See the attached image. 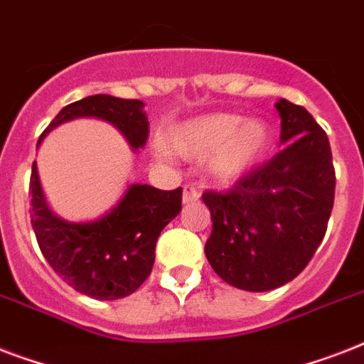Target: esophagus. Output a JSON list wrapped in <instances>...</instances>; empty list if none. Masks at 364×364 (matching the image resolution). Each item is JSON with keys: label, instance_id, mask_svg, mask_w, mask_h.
Instances as JSON below:
<instances>
[{"label": "esophagus", "instance_id": "1", "mask_svg": "<svg viewBox=\"0 0 364 364\" xmlns=\"http://www.w3.org/2000/svg\"><path fill=\"white\" fill-rule=\"evenodd\" d=\"M200 191L194 185H185L183 187V204H194L198 202Z\"/></svg>", "mask_w": 364, "mask_h": 364}]
</instances>
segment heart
<instances>
[{
    "instance_id": "heart-1",
    "label": "heart",
    "mask_w": 364,
    "mask_h": 364,
    "mask_svg": "<svg viewBox=\"0 0 364 364\" xmlns=\"http://www.w3.org/2000/svg\"><path fill=\"white\" fill-rule=\"evenodd\" d=\"M270 126L238 113H211L181 122L170 132L166 146L183 159H208V173L221 183L236 181L270 153ZM160 153L168 149L160 145Z\"/></svg>"
}]
</instances>
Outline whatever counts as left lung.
Returning a JSON list of instances; mask_svg holds the SVG:
<instances>
[{
	"instance_id": "1",
	"label": "left lung",
	"mask_w": 364,
	"mask_h": 364,
	"mask_svg": "<svg viewBox=\"0 0 364 364\" xmlns=\"http://www.w3.org/2000/svg\"><path fill=\"white\" fill-rule=\"evenodd\" d=\"M276 156L260 164L227 193H204L211 236L205 257L232 287L262 293L304 270L323 236L334 204L333 153L327 134L300 105L279 100Z\"/></svg>"
}]
</instances>
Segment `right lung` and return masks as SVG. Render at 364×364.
Segmentation results:
<instances>
[{"mask_svg": "<svg viewBox=\"0 0 364 364\" xmlns=\"http://www.w3.org/2000/svg\"><path fill=\"white\" fill-rule=\"evenodd\" d=\"M145 104L107 94L88 96L65 105L39 137L73 119L94 117L121 132L134 151L147 141ZM37 143V145H39ZM181 187L160 191L132 183L122 198L98 219L70 223L48 208L37 164L31 166V227L43 257L70 287L96 300H117L132 294L149 277L154 247L162 228L181 211Z\"/></svg>", "mask_w": 364, "mask_h": 364, "instance_id": "obj_1", "label": "right lung"}]
</instances>
